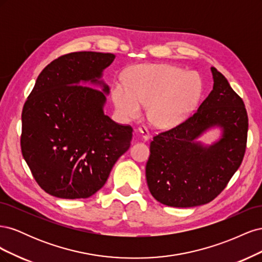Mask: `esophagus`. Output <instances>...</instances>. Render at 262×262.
<instances>
[{
	"mask_svg": "<svg viewBox=\"0 0 262 262\" xmlns=\"http://www.w3.org/2000/svg\"><path fill=\"white\" fill-rule=\"evenodd\" d=\"M138 132L140 133V136L142 137V139L147 141L149 139V131L147 130L146 126H141V128L138 129Z\"/></svg>",
	"mask_w": 262,
	"mask_h": 262,
	"instance_id": "esophagus-1",
	"label": "esophagus"
}]
</instances>
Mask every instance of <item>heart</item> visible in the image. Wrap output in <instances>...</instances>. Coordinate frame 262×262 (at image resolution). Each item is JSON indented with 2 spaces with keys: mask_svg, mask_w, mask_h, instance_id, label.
Returning <instances> with one entry per match:
<instances>
[{
  "mask_svg": "<svg viewBox=\"0 0 262 262\" xmlns=\"http://www.w3.org/2000/svg\"><path fill=\"white\" fill-rule=\"evenodd\" d=\"M201 95L200 76L171 64L138 66L126 74V85L117 83L113 90L114 102L122 117L139 119L142 107H148L149 121L158 128L184 121Z\"/></svg>",
  "mask_w": 262,
  "mask_h": 262,
  "instance_id": "obj_1",
  "label": "heart"
}]
</instances>
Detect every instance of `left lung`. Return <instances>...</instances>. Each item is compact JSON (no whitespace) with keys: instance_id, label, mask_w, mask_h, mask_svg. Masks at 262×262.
Here are the masks:
<instances>
[{"instance_id":"left-lung-1","label":"left lung","mask_w":262,"mask_h":262,"mask_svg":"<svg viewBox=\"0 0 262 262\" xmlns=\"http://www.w3.org/2000/svg\"><path fill=\"white\" fill-rule=\"evenodd\" d=\"M213 90L184 122L153 137L146 181L155 199L173 208L211 202L239 168L247 145L248 116L225 76L211 68ZM212 126L222 138L210 147L196 139Z\"/></svg>"}]
</instances>
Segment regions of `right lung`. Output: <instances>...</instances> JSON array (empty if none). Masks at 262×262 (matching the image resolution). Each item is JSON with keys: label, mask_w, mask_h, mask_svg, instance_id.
<instances>
[{"label": "right lung", "mask_w": 262, "mask_h": 262, "mask_svg": "<svg viewBox=\"0 0 262 262\" xmlns=\"http://www.w3.org/2000/svg\"><path fill=\"white\" fill-rule=\"evenodd\" d=\"M113 53L61 55L39 74L21 113L20 147L37 184L61 199H86L106 184L130 147L133 129L104 114L109 87L102 71ZM90 81L100 92L82 85Z\"/></svg>", "instance_id": "obj_1"}]
</instances>
